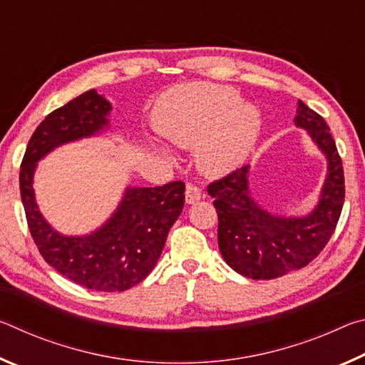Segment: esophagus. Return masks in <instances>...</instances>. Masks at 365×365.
<instances>
[{"label":"esophagus","mask_w":365,"mask_h":365,"mask_svg":"<svg viewBox=\"0 0 365 365\" xmlns=\"http://www.w3.org/2000/svg\"><path fill=\"white\" fill-rule=\"evenodd\" d=\"M202 196L205 195H202L201 188L195 187V185H187V190H185V200H187L188 205H193V202L200 201Z\"/></svg>","instance_id":"34e87169"}]
</instances>
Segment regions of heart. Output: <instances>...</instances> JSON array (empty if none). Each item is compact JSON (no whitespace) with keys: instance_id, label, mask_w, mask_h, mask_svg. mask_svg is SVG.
Masks as SVG:
<instances>
[{"instance_id":"obj_1","label":"heart","mask_w":365,"mask_h":365,"mask_svg":"<svg viewBox=\"0 0 365 365\" xmlns=\"http://www.w3.org/2000/svg\"><path fill=\"white\" fill-rule=\"evenodd\" d=\"M240 100L228 86L190 85L169 98L160 132L177 146H197V164L207 174H225L243 163L261 130V113Z\"/></svg>"}]
</instances>
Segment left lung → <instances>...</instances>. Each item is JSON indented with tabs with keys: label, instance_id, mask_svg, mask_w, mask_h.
<instances>
[{
	"label": "left lung",
	"instance_id": "8db88e82",
	"mask_svg": "<svg viewBox=\"0 0 365 365\" xmlns=\"http://www.w3.org/2000/svg\"><path fill=\"white\" fill-rule=\"evenodd\" d=\"M294 123L307 130L327 158V177L312 212L285 217L265 211L251 196L250 165L207 187V193L215 197L220 255L235 272L252 280L279 279L306 267L329 243L341 215L344 174L329 125L302 101H298Z\"/></svg>",
	"mask_w": 365,
	"mask_h": 365
}]
</instances>
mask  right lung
Returning <instances> with one entry per match:
<instances>
[{"label": "right lung", "mask_w": 365, "mask_h": 365, "mask_svg": "<svg viewBox=\"0 0 365 365\" xmlns=\"http://www.w3.org/2000/svg\"><path fill=\"white\" fill-rule=\"evenodd\" d=\"M110 109L96 90H88L53 110L30 138L19 174L29 230L43 259L77 285L108 293L125 292L150 275L182 214L185 183L128 187L106 224L82 237H67L48 224L36 206L32 183L41 158L61 145L103 132L109 127Z\"/></svg>", "instance_id": "1"}]
</instances>
